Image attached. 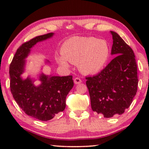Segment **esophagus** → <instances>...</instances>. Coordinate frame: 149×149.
Instances as JSON below:
<instances>
[{"label": "esophagus", "mask_w": 149, "mask_h": 149, "mask_svg": "<svg viewBox=\"0 0 149 149\" xmlns=\"http://www.w3.org/2000/svg\"><path fill=\"white\" fill-rule=\"evenodd\" d=\"M74 82L75 84H79V83L82 82V81H81V79L80 78H79V77H76V78H74Z\"/></svg>", "instance_id": "34e87169"}]
</instances>
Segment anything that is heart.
Returning a JSON list of instances; mask_svg holds the SVG:
<instances>
[{
  "label": "heart",
  "instance_id": "heart-1",
  "mask_svg": "<svg viewBox=\"0 0 149 149\" xmlns=\"http://www.w3.org/2000/svg\"><path fill=\"white\" fill-rule=\"evenodd\" d=\"M61 54L62 56L57 57V61L61 66L68 67V62L77 63L83 73L93 74L105 66L110 56V47L104 39L74 36L63 43Z\"/></svg>",
  "mask_w": 149,
  "mask_h": 149
}]
</instances>
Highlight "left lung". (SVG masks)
Here are the masks:
<instances>
[{
  "label": "left lung",
  "mask_w": 149,
  "mask_h": 149,
  "mask_svg": "<svg viewBox=\"0 0 149 149\" xmlns=\"http://www.w3.org/2000/svg\"><path fill=\"white\" fill-rule=\"evenodd\" d=\"M115 58L100 72L86 77L91 107L106 118L121 115L130 107L138 89V73L132 49L117 32L111 31Z\"/></svg>",
  "instance_id": "obj_1"
}]
</instances>
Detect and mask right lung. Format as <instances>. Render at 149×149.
<instances>
[{"instance_id":"add662e5","label":"right lung","mask_w":149,"mask_h":149,"mask_svg":"<svg viewBox=\"0 0 149 149\" xmlns=\"http://www.w3.org/2000/svg\"><path fill=\"white\" fill-rule=\"evenodd\" d=\"M48 33L24 42L17 49L10 64V89L13 98L26 115L40 121H49L66 108V97L74 82L72 76H48L41 73L40 84L34 85L35 79H24L27 58L32 47L37 42L52 38ZM47 62H48V61Z\"/></svg>"}]
</instances>
